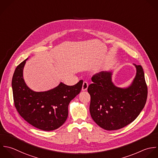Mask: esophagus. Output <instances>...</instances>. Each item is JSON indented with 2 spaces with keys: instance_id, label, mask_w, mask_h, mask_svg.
Here are the masks:
<instances>
[{
  "instance_id": "34e87169",
  "label": "esophagus",
  "mask_w": 158,
  "mask_h": 158,
  "mask_svg": "<svg viewBox=\"0 0 158 158\" xmlns=\"http://www.w3.org/2000/svg\"><path fill=\"white\" fill-rule=\"evenodd\" d=\"M88 86H89V84L88 83L86 82V81H84L83 82V84H82V91H85V90H87V88H88Z\"/></svg>"
}]
</instances>
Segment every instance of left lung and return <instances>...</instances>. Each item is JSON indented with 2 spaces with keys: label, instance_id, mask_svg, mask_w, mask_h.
I'll return each mask as SVG.
<instances>
[{
  "label": "left lung",
  "instance_id": "8db88e82",
  "mask_svg": "<svg viewBox=\"0 0 158 158\" xmlns=\"http://www.w3.org/2000/svg\"><path fill=\"white\" fill-rule=\"evenodd\" d=\"M136 75L127 87L116 86L113 71H102L92 77L89 85L90 113L100 127L107 131L120 129L133 122L143 109L148 89L141 65L134 64Z\"/></svg>",
  "mask_w": 158,
  "mask_h": 158
}]
</instances>
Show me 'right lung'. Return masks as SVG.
<instances>
[{"mask_svg":"<svg viewBox=\"0 0 158 158\" xmlns=\"http://www.w3.org/2000/svg\"><path fill=\"white\" fill-rule=\"evenodd\" d=\"M27 59L16 68L12 77L15 106L20 116L32 126L45 131L55 130L66 121L69 103L80 93L83 81L72 86L61 82L47 91H33L23 78V69Z\"/></svg>","mask_w":158,"mask_h":158,"instance_id":"1","label":"right lung"}]
</instances>
